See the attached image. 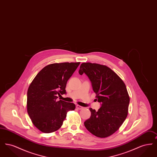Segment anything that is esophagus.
Here are the masks:
<instances>
[{
	"label": "esophagus",
	"mask_w": 157,
	"mask_h": 157,
	"mask_svg": "<svg viewBox=\"0 0 157 157\" xmlns=\"http://www.w3.org/2000/svg\"><path fill=\"white\" fill-rule=\"evenodd\" d=\"M76 108L77 109H82L83 108V107H82L81 106H80V105H77L76 106Z\"/></svg>",
	"instance_id": "34e87169"
}]
</instances>
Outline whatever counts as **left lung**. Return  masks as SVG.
I'll return each instance as SVG.
<instances>
[{"label": "left lung", "mask_w": 157, "mask_h": 157, "mask_svg": "<svg viewBox=\"0 0 157 157\" xmlns=\"http://www.w3.org/2000/svg\"><path fill=\"white\" fill-rule=\"evenodd\" d=\"M79 74L87 75L101 105L98 111L90 108L91 115L84 122L85 127L99 138L111 135L128 115L129 97L124 82L109 67L98 63H82Z\"/></svg>", "instance_id": "1"}]
</instances>
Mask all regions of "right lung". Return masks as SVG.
Segmentation results:
<instances>
[{
    "instance_id": "obj_1",
    "label": "right lung",
    "mask_w": 157,
    "mask_h": 157,
    "mask_svg": "<svg viewBox=\"0 0 157 157\" xmlns=\"http://www.w3.org/2000/svg\"><path fill=\"white\" fill-rule=\"evenodd\" d=\"M80 62L52 63L38 74L28 90L27 110L32 123L40 131L51 133L59 129L74 103L58 101L66 94V86Z\"/></svg>"
}]
</instances>
